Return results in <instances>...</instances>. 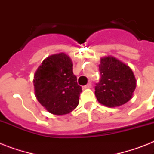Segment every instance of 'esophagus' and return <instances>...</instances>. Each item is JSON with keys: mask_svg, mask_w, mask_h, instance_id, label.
Masks as SVG:
<instances>
[{"mask_svg": "<svg viewBox=\"0 0 154 154\" xmlns=\"http://www.w3.org/2000/svg\"><path fill=\"white\" fill-rule=\"evenodd\" d=\"M92 86V84L89 82V83H88V84L86 85H85L84 86V89H90Z\"/></svg>", "mask_w": 154, "mask_h": 154, "instance_id": "34e87169", "label": "esophagus"}]
</instances>
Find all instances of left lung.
<instances>
[{
  "label": "left lung",
  "instance_id": "obj_1",
  "mask_svg": "<svg viewBox=\"0 0 154 154\" xmlns=\"http://www.w3.org/2000/svg\"><path fill=\"white\" fill-rule=\"evenodd\" d=\"M101 79L95 87V96L106 107H118L132 98L137 81L129 65L112 56L101 58Z\"/></svg>",
  "mask_w": 154,
  "mask_h": 154
}]
</instances>
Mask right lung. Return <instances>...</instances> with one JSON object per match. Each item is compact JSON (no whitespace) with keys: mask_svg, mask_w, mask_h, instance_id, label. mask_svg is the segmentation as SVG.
I'll use <instances>...</instances> for the list:
<instances>
[{"mask_svg":"<svg viewBox=\"0 0 154 154\" xmlns=\"http://www.w3.org/2000/svg\"><path fill=\"white\" fill-rule=\"evenodd\" d=\"M35 96L52 114L65 115L79 103L82 87L72 72V61L65 53L49 56L40 65L33 79Z\"/></svg>","mask_w":154,"mask_h":154,"instance_id":"add662e5","label":"right lung"}]
</instances>
